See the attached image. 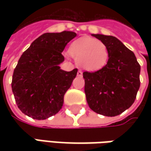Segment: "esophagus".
<instances>
[{"label":"esophagus","instance_id":"obj_1","mask_svg":"<svg viewBox=\"0 0 151 151\" xmlns=\"http://www.w3.org/2000/svg\"><path fill=\"white\" fill-rule=\"evenodd\" d=\"M77 76H80V77L82 76V71H81V70H78V71H77Z\"/></svg>","mask_w":151,"mask_h":151}]
</instances>
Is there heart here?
I'll use <instances>...</instances> for the list:
<instances>
[{"mask_svg":"<svg viewBox=\"0 0 151 151\" xmlns=\"http://www.w3.org/2000/svg\"><path fill=\"white\" fill-rule=\"evenodd\" d=\"M69 54L79 66L91 72H96L106 66L109 53L106 44L90 37L78 38L70 44Z\"/></svg>","mask_w":151,"mask_h":151,"instance_id":"obj_1","label":"heart"}]
</instances>
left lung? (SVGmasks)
Masks as SVG:
<instances>
[{
	"label": "left lung",
	"instance_id": "obj_1",
	"mask_svg": "<svg viewBox=\"0 0 151 151\" xmlns=\"http://www.w3.org/2000/svg\"><path fill=\"white\" fill-rule=\"evenodd\" d=\"M106 44V66L96 72H83L85 93L90 108L98 114L114 117L131 107L140 86V65L134 54L113 36L92 34Z\"/></svg>",
	"mask_w": 151,
	"mask_h": 151
}]
</instances>
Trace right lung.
Listing matches in <instances>:
<instances>
[{
  "instance_id": "add662e5",
  "label": "right lung",
  "mask_w": 151,
  "mask_h": 151,
  "mask_svg": "<svg viewBox=\"0 0 151 151\" xmlns=\"http://www.w3.org/2000/svg\"><path fill=\"white\" fill-rule=\"evenodd\" d=\"M76 36L70 31L44 33L22 55L12 81L18 108L33 119L44 120L58 113L64 96L76 76L77 69L60 70L67 44Z\"/></svg>"
}]
</instances>
